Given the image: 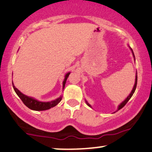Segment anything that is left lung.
<instances>
[{
    "label": "left lung",
    "mask_w": 152,
    "mask_h": 152,
    "mask_svg": "<svg viewBox=\"0 0 152 152\" xmlns=\"http://www.w3.org/2000/svg\"><path fill=\"white\" fill-rule=\"evenodd\" d=\"M129 47V46H128ZM129 48L130 49H131V53H132V54H133V58H134V61H135V56H134V54H133V50H132V49H131V48H130L129 47ZM136 85H137V72L136 73V79H135V84H134V85H133V89H132V91H131V93H130V94L128 95V96H127V97L126 98V99H125L124 101H123L121 103V104H119V105H118V110H117V111L118 110H121V108H123V107H124L125 105H126V103L128 102V101H129V99H131V96H133V94H134V92H135V90H136ZM86 101V104H87L88 106L89 107H90L91 108H92L91 107V104H89V102H88L86 100H85Z\"/></svg>",
    "instance_id": "obj_1"
}]
</instances>
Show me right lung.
<instances>
[{
	"label": "right lung",
	"mask_w": 152,
	"mask_h": 152,
	"mask_svg": "<svg viewBox=\"0 0 152 152\" xmlns=\"http://www.w3.org/2000/svg\"><path fill=\"white\" fill-rule=\"evenodd\" d=\"M71 73V72H68L65 75L64 80L63 81V89H64L65 85H66V80H67L68 76ZM13 87L15 92L16 93V94L19 96V97L21 99V101L23 102V103L26 105L27 107H29V109L32 110H36V111H42V110H46L50 109L51 107L56 106L60 102L62 99V96H60L57 99H54V100H52L50 102H41L37 100V99H34V97H31V96H26L21 93L17 88H16V86H14V83H12Z\"/></svg>",
	"instance_id": "right-lung-1"
}]
</instances>
